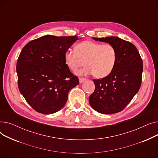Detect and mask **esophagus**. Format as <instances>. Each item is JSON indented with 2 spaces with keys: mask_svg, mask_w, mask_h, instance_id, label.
Returning a JSON list of instances; mask_svg holds the SVG:
<instances>
[{
  "mask_svg": "<svg viewBox=\"0 0 158 158\" xmlns=\"http://www.w3.org/2000/svg\"><path fill=\"white\" fill-rule=\"evenodd\" d=\"M85 81H86L85 78H83V77H80L79 78V82H80V83H82V82H85Z\"/></svg>",
  "mask_w": 158,
  "mask_h": 158,
  "instance_id": "esophagus-1",
  "label": "esophagus"
}]
</instances>
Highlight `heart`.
<instances>
[{"instance_id":"heart-1","label":"heart","mask_w":158,"mask_h":158,"mask_svg":"<svg viewBox=\"0 0 158 158\" xmlns=\"http://www.w3.org/2000/svg\"><path fill=\"white\" fill-rule=\"evenodd\" d=\"M118 54L111 44H102L86 41L77 44L75 51L69 49L64 55V61L72 71H77L85 63L82 73H93L98 79L107 77L112 72L117 61Z\"/></svg>"}]
</instances>
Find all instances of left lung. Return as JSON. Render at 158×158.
Segmentation results:
<instances>
[{"label":"left lung","instance_id":"1","mask_svg":"<svg viewBox=\"0 0 158 158\" xmlns=\"http://www.w3.org/2000/svg\"><path fill=\"white\" fill-rule=\"evenodd\" d=\"M113 45L117 61L112 72L101 79H94L95 91L89 102L96 111L106 114L122 111L139 91L142 83L143 61L136 47L118 37L92 38Z\"/></svg>","mask_w":158,"mask_h":158}]
</instances>
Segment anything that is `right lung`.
Listing matches in <instances>:
<instances>
[{"instance_id": "obj_1", "label": "right lung", "mask_w": 158, "mask_h": 158, "mask_svg": "<svg viewBox=\"0 0 158 158\" xmlns=\"http://www.w3.org/2000/svg\"><path fill=\"white\" fill-rule=\"evenodd\" d=\"M77 36L46 35L22 48L16 64L20 92L36 111L54 113L65 105L69 91L79 82L66 64L65 52Z\"/></svg>"}]
</instances>
